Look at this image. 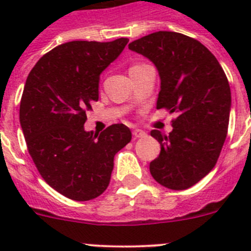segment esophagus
I'll use <instances>...</instances> for the list:
<instances>
[{
  "mask_svg": "<svg viewBox=\"0 0 251 251\" xmlns=\"http://www.w3.org/2000/svg\"><path fill=\"white\" fill-rule=\"evenodd\" d=\"M133 136L136 137V138H145V137L147 136V133L143 132V130L141 129H134L133 130Z\"/></svg>",
  "mask_w": 251,
  "mask_h": 251,
  "instance_id": "esophagus-1",
  "label": "esophagus"
}]
</instances>
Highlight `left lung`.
<instances>
[{
  "label": "left lung",
  "mask_w": 251,
  "mask_h": 251,
  "mask_svg": "<svg viewBox=\"0 0 251 251\" xmlns=\"http://www.w3.org/2000/svg\"><path fill=\"white\" fill-rule=\"evenodd\" d=\"M129 50L151 60L161 79L157 109L176 113L170 134L152 130L161 153L151 175L171 190H186L216 165L226 139L231 92L216 57L200 41L158 31L132 41Z\"/></svg>",
  "instance_id": "left-lung-1"
}]
</instances>
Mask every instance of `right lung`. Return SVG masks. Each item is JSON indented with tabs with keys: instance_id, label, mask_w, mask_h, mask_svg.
Wrapping results in <instances>:
<instances>
[{
	"instance_id": "obj_1",
	"label": "right lung",
	"mask_w": 251,
	"mask_h": 251,
	"mask_svg": "<svg viewBox=\"0 0 251 251\" xmlns=\"http://www.w3.org/2000/svg\"><path fill=\"white\" fill-rule=\"evenodd\" d=\"M129 40L70 41L44 55L26 79L20 124L40 175L75 201H89L109 185L115 153L132 139L124 124L86 132V110L99 99V77Z\"/></svg>"
}]
</instances>
